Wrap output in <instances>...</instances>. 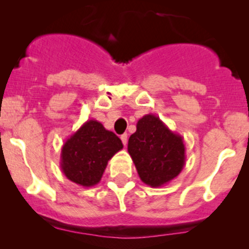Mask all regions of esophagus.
Returning a JSON list of instances; mask_svg holds the SVG:
<instances>
[{
  "label": "esophagus",
  "instance_id": "1",
  "mask_svg": "<svg viewBox=\"0 0 249 249\" xmlns=\"http://www.w3.org/2000/svg\"><path fill=\"white\" fill-rule=\"evenodd\" d=\"M121 139H122V142H123V144H124V146H126V144H127V134H126V133L122 134V136H121Z\"/></svg>",
  "mask_w": 249,
  "mask_h": 249
}]
</instances>
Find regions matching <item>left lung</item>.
Segmentation results:
<instances>
[{"instance_id": "left-lung-1", "label": "left lung", "mask_w": 249, "mask_h": 249, "mask_svg": "<svg viewBox=\"0 0 249 249\" xmlns=\"http://www.w3.org/2000/svg\"><path fill=\"white\" fill-rule=\"evenodd\" d=\"M127 151L139 178L151 187H160L177 178L186 160L182 137L152 113L137 123L136 132L128 138Z\"/></svg>"}]
</instances>
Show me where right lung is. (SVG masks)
I'll return each instance as SVG.
<instances>
[{"mask_svg":"<svg viewBox=\"0 0 249 249\" xmlns=\"http://www.w3.org/2000/svg\"><path fill=\"white\" fill-rule=\"evenodd\" d=\"M122 148L123 142L115 133L90 119L63 144L59 165L71 181L92 187L101 181L108 160Z\"/></svg>","mask_w":249,"mask_h":249,"instance_id":"obj_1","label":"right lung"}]
</instances>
